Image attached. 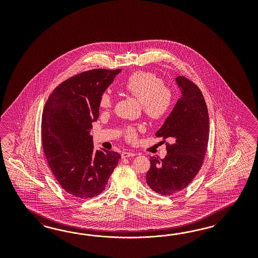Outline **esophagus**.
<instances>
[{"label": "esophagus", "instance_id": "obj_1", "mask_svg": "<svg viewBox=\"0 0 258 258\" xmlns=\"http://www.w3.org/2000/svg\"><path fill=\"white\" fill-rule=\"evenodd\" d=\"M122 158H127V157H133L135 156V155H137L136 153H134V152H126V151H124V152H122Z\"/></svg>", "mask_w": 258, "mask_h": 258}]
</instances>
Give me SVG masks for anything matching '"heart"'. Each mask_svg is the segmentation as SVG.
I'll use <instances>...</instances> for the list:
<instances>
[{
	"instance_id": "obj_1",
	"label": "heart",
	"mask_w": 258,
	"mask_h": 258,
	"mask_svg": "<svg viewBox=\"0 0 258 258\" xmlns=\"http://www.w3.org/2000/svg\"><path fill=\"white\" fill-rule=\"evenodd\" d=\"M123 90L141 102L144 112L153 120L164 118L171 109L173 93L170 88L164 86L163 78L156 74L137 71L132 74L123 83ZM98 105L102 109H111L113 99L110 94L103 93ZM125 139L134 142L137 139V128L126 126L124 130Z\"/></svg>"
}]
</instances>
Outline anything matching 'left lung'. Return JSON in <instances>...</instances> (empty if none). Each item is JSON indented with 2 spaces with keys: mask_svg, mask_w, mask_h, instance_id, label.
<instances>
[{
  "mask_svg": "<svg viewBox=\"0 0 258 258\" xmlns=\"http://www.w3.org/2000/svg\"><path fill=\"white\" fill-rule=\"evenodd\" d=\"M176 82L181 96L157 132L166 143L164 159L149 156L150 168L146 180L149 187L161 195L177 194L187 186L200 171L209 139V115L199 87L184 77Z\"/></svg>",
  "mask_w": 258,
  "mask_h": 258,
  "instance_id": "1",
  "label": "left lung"
}]
</instances>
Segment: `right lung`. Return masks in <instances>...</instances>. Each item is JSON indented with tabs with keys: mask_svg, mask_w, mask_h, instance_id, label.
Segmentation results:
<instances>
[{
	"mask_svg": "<svg viewBox=\"0 0 258 258\" xmlns=\"http://www.w3.org/2000/svg\"><path fill=\"white\" fill-rule=\"evenodd\" d=\"M118 70L94 69L68 78L48 97L41 120L42 147L60 186L79 199L105 189L121 156L94 150L92 123L99 116V97Z\"/></svg>",
	"mask_w": 258,
	"mask_h": 258,
	"instance_id": "1",
	"label": "right lung"
}]
</instances>
